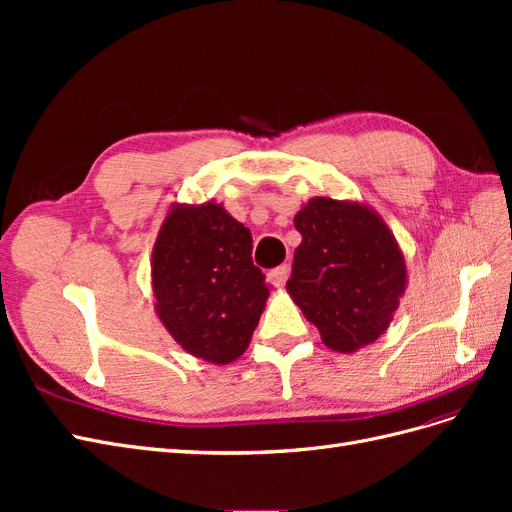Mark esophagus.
I'll use <instances>...</instances> for the list:
<instances>
[{"label": "esophagus", "mask_w": 512, "mask_h": 512, "mask_svg": "<svg viewBox=\"0 0 512 512\" xmlns=\"http://www.w3.org/2000/svg\"><path fill=\"white\" fill-rule=\"evenodd\" d=\"M288 275H290V267H288V265H282V267H277V269L269 271V282H271L275 288H282V286L288 282Z\"/></svg>", "instance_id": "1"}]
</instances>
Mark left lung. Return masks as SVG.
<instances>
[{"mask_svg":"<svg viewBox=\"0 0 512 512\" xmlns=\"http://www.w3.org/2000/svg\"><path fill=\"white\" fill-rule=\"evenodd\" d=\"M301 245L286 288L335 352L386 333L408 286L404 252L380 215L359 200L309 198L294 215Z\"/></svg>","mask_w":512,"mask_h":512,"instance_id":"left-lung-1","label":"left lung"}]
</instances>
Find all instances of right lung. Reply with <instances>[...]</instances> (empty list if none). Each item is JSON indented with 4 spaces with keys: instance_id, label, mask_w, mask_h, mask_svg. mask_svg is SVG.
<instances>
[{
    "instance_id": "1",
    "label": "right lung",
    "mask_w": 512,
    "mask_h": 512,
    "mask_svg": "<svg viewBox=\"0 0 512 512\" xmlns=\"http://www.w3.org/2000/svg\"><path fill=\"white\" fill-rule=\"evenodd\" d=\"M151 288L170 337L213 365L247 350L269 299L250 228L215 200L170 207L151 252Z\"/></svg>"
}]
</instances>
